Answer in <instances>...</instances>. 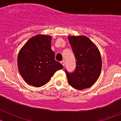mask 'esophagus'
Instances as JSON below:
<instances>
[{"mask_svg": "<svg viewBox=\"0 0 121 121\" xmlns=\"http://www.w3.org/2000/svg\"><path fill=\"white\" fill-rule=\"evenodd\" d=\"M60 63H61L62 65L64 67V65H65V61H64V60H62V61L60 62Z\"/></svg>", "mask_w": 121, "mask_h": 121, "instance_id": "obj_1", "label": "esophagus"}]
</instances>
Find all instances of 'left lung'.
<instances>
[{
	"label": "left lung",
	"mask_w": 121,
	"mask_h": 121,
	"mask_svg": "<svg viewBox=\"0 0 121 121\" xmlns=\"http://www.w3.org/2000/svg\"><path fill=\"white\" fill-rule=\"evenodd\" d=\"M68 39L76 60L73 72L65 70L68 83L80 90L89 88L100 76L102 60L99 50L85 36H68Z\"/></svg>",
	"instance_id": "8db88e82"
}]
</instances>
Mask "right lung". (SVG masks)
<instances>
[{
	"instance_id": "1",
	"label": "right lung",
	"mask_w": 121,
	"mask_h": 121,
	"mask_svg": "<svg viewBox=\"0 0 121 121\" xmlns=\"http://www.w3.org/2000/svg\"><path fill=\"white\" fill-rule=\"evenodd\" d=\"M52 37L36 35L29 39L19 51L18 69L25 81L36 87L47 84L56 71L63 65L54 59L51 48Z\"/></svg>"
}]
</instances>
